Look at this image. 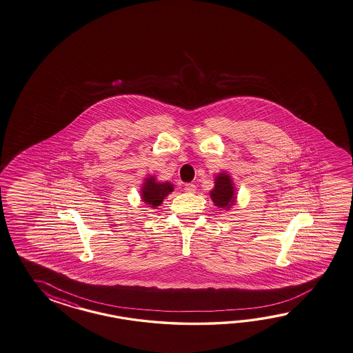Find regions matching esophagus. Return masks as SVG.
<instances>
[{
    "mask_svg": "<svg viewBox=\"0 0 353 353\" xmlns=\"http://www.w3.org/2000/svg\"><path fill=\"white\" fill-rule=\"evenodd\" d=\"M183 190H185L186 192H189V194H192V192L196 191V186H195L194 183H186V185H185V189Z\"/></svg>",
    "mask_w": 353,
    "mask_h": 353,
    "instance_id": "34e87169",
    "label": "esophagus"
}]
</instances>
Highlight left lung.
Listing matches in <instances>:
<instances>
[{"mask_svg": "<svg viewBox=\"0 0 353 353\" xmlns=\"http://www.w3.org/2000/svg\"><path fill=\"white\" fill-rule=\"evenodd\" d=\"M210 196L218 208H228L234 203V189L232 180L228 174L221 173L215 179V188L212 190Z\"/></svg>", "mask_w": 353, "mask_h": 353, "instance_id": "obj_1", "label": "left lung"}]
</instances>
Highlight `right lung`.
<instances>
[{
  "mask_svg": "<svg viewBox=\"0 0 353 353\" xmlns=\"http://www.w3.org/2000/svg\"><path fill=\"white\" fill-rule=\"evenodd\" d=\"M173 186L168 182L164 183H158L155 182L154 177L146 179L145 185L143 186L141 190V196L146 204L152 205V208L159 207L163 201V199L172 192Z\"/></svg>",
  "mask_w": 353,
  "mask_h": 353,
  "instance_id": "add662e5",
  "label": "right lung"
}]
</instances>
